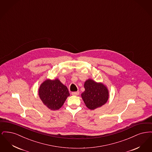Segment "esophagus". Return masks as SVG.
I'll use <instances>...</instances> for the list:
<instances>
[{
    "instance_id": "esophagus-1",
    "label": "esophagus",
    "mask_w": 152,
    "mask_h": 152,
    "mask_svg": "<svg viewBox=\"0 0 152 152\" xmlns=\"http://www.w3.org/2000/svg\"><path fill=\"white\" fill-rule=\"evenodd\" d=\"M72 94L73 96H78L79 94V92H73Z\"/></svg>"
}]
</instances>
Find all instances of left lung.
<instances>
[{"instance_id":"obj_1","label":"left lung","mask_w":152,"mask_h":152,"mask_svg":"<svg viewBox=\"0 0 152 152\" xmlns=\"http://www.w3.org/2000/svg\"><path fill=\"white\" fill-rule=\"evenodd\" d=\"M84 87L85 91L81 95L88 108L94 110L101 107L108 101V89L102 83L88 79L86 81Z\"/></svg>"}]
</instances>
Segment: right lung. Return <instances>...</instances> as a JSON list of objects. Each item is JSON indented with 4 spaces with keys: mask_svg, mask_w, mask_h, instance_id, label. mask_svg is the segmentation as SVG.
Instances as JSON below:
<instances>
[{
    "mask_svg": "<svg viewBox=\"0 0 152 152\" xmlns=\"http://www.w3.org/2000/svg\"><path fill=\"white\" fill-rule=\"evenodd\" d=\"M69 95L67 87L58 79L46 80L39 88L40 99L48 108L52 110L60 108Z\"/></svg>",
    "mask_w": 152,
    "mask_h": 152,
    "instance_id": "add662e5",
    "label": "right lung"
}]
</instances>
